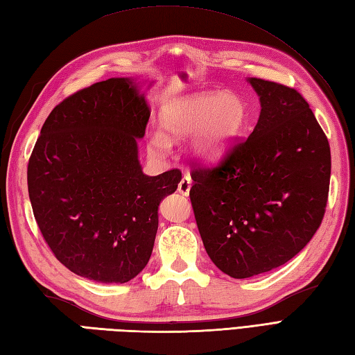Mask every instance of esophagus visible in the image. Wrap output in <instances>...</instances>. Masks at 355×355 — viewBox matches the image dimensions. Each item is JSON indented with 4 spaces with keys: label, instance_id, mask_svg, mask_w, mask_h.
Masks as SVG:
<instances>
[{
    "label": "esophagus",
    "instance_id": "obj_1",
    "mask_svg": "<svg viewBox=\"0 0 355 355\" xmlns=\"http://www.w3.org/2000/svg\"><path fill=\"white\" fill-rule=\"evenodd\" d=\"M192 187V178L189 175H184L182 178V182L178 183V192L182 195H189Z\"/></svg>",
    "mask_w": 355,
    "mask_h": 355
}]
</instances>
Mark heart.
<instances>
[{"label":"heart","instance_id":"1","mask_svg":"<svg viewBox=\"0 0 355 355\" xmlns=\"http://www.w3.org/2000/svg\"><path fill=\"white\" fill-rule=\"evenodd\" d=\"M158 119L164 135L149 139L150 154L164 155L169 149L168 140L197 132L192 139L193 153L201 158H214L223 154L243 130L247 108L236 94L205 92L166 103Z\"/></svg>","mask_w":355,"mask_h":355}]
</instances>
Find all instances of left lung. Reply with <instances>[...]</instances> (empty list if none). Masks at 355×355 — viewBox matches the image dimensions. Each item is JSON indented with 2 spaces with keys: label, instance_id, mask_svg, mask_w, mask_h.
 <instances>
[{
  "label": "left lung",
  "instance_id": "obj_1",
  "mask_svg": "<svg viewBox=\"0 0 355 355\" xmlns=\"http://www.w3.org/2000/svg\"><path fill=\"white\" fill-rule=\"evenodd\" d=\"M259 96L253 132L215 164H195L191 201L202 244L223 273L245 279L284 266L325 215L331 150L294 88L248 79Z\"/></svg>",
  "mask_w": 355,
  "mask_h": 355
}]
</instances>
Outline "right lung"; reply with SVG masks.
<instances>
[{
    "label": "right lung",
    "instance_id": "add662e5",
    "mask_svg": "<svg viewBox=\"0 0 355 355\" xmlns=\"http://www.w3.org/2000/svg\"><path fill=\"white\" fill-rule=\"evenodd\" d=\"M149 114L132 79L111 78L67 97L42 125L28 197L45 243L78 276L125 284L150 258L158 206L182 172L143 173L137 139Z\"/></svg>",
    "mask_w": 355,
    "mask_h": 355
}]
</instances>
